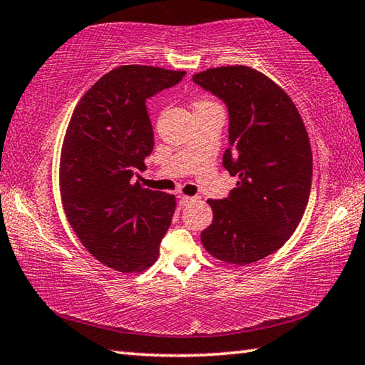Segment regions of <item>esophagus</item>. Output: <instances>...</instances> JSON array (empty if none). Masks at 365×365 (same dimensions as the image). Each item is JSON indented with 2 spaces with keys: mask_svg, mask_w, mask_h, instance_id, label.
<instances>
[{
  "mask_svg": "<svg viewBox=\"0 0 365 365\" xmlns=\"http://www.w3.org/2000/svg\"><path fill=\"white\" fill-rule=\"evenodd\" d=\"M195 200H196V197L187 196V195H180V196H178V202H180L182 206H188V205H191V202H193Z\"/></svg>",
  "mask_w": 365,
  "mask_h": 365,
  "instance_id": "esophagus-1",
  "label": "esophagus"
}]
</instances>
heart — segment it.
<instances>
[{"instance_id": "b5f03b06", "label": "heart", "mask_w": 365, "mask_h": 365, "mask_svg": "<svg viewBox=\"0 0 365 365\" xmlns=\"http://www.w3.org/2000/svg\"><path fill=\"white\" fill-rule=\"evenodd\" d=\"M214 101L211 98H200V100L195 101V109H201V108H207V106H214Z\"/></svg>"}]
</instances>
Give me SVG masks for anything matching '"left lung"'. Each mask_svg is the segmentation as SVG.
Segmentation results:
<instances>
[{
	"mask_svg": "<svg viewBox=\"0 0 365 365\" xmlns=\"http://www.w3.org/2000/svg\"><path fill=\"white\" fill-rule=\"evenodd\" d=\"M193 80L228 106L224 165L238 177L230 196L207 200L214 219L201 243L225 264L257 262L280 250L304 215L312 182L306 125L287 91L250 66L212 67Z\"/></svg>",
	"mask_w": 365,
	"mask_h": 365,
	"instance_id": "1",
	"label": "left lung"
}]
</instances>
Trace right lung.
Returning a JSON list of instances; mask_svg holds the SVG:
<instances>
[{
    "label": "right lung",
    "instance_id": "add662e5",
    "mask_svg": "<svg viewBox=\"0 0 365 365\" xmlns=\"http://www.w3.org/2000/svg\"><path fill=\"white\" fill-rule=\"evenodd\" d=\"M185 71L128 64L80 98L59 160L61 201L86 251L108 267L140 274L156 262L175 196L133 183L154 148L146 98L178 83Z\"/></svg>",
    "mask_w": 365,
    "mask_h": 365
}]
</instances>
